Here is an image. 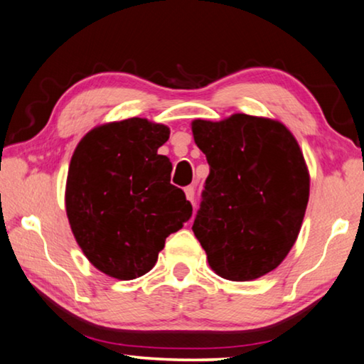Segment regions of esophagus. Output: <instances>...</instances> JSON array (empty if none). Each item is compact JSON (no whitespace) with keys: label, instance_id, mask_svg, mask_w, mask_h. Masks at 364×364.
<instances>
[{"label":"esophagus","instance_id":"obj_1","mask_svg":"<svg viewBox=\"0 0 364 364\" xmlns=\"http://www.w3.org/2000/svg\"><path fill=\"white\" fill-rule=\"evenodd\" d=\"M183 192H186L187 200L192 201V203H193V200H195V188H193V186L186 187V188H183Z\"/></svg>","mask_w":364,"mask_h":364}]
</instances>
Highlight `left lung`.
Returning a JSON list of instances; mask_svg holds the SVG:
<instances>
[{
    "instance_id": "8db88e82",
    "label": "left lung",
    "mask_w": 364,
    "mask_h": 364,
    "mask_svg": "<svg viewBox=\"0 0 364 364\" xmlns=\"http://www.w3.org/2000/svg\"><path fill=\"white\" fill-rule=\"evenodd\" d=\"M196 146L210 176L193 234L211 269L245 282L282 263L299 237L309 198V174L299 141L282 122L232 114L195 119Z\"/></svg>"
}]
</instances>
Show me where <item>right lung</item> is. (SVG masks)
<instances>
[{"label": "right lung", "instance_id": "right-lung-1", "mask_svg": "<svg viewBox=\"0 0 364 364\" xmlns=\"http://www.w3.org/2000/svg\"><path fill=\"white\" fill-rule=\"evenodd\" d=\"M171 130L130 117L92 129L73 154L65 211L88 261L119 281L146 274L166 237L182 229L192 205L171 183L172 164L158 148Z\"/></svg>", "mask_w": 364, "mask_h": 364}]
</instances>
